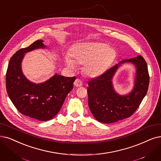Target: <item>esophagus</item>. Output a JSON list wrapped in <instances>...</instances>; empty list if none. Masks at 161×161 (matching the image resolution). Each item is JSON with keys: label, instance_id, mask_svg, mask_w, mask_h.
I'll return each mask as SVG.
<instances>
[{"label": "esophagus", "instance_id": "obj_1", "mask_svg": "<svg viewBox=\"0 0 161 161\" xmlns=\"http://www.w3.org/2000/svg\"><path fill=\"white\" fill-rule=\"evenodd\" d=\"M74 85L76 86V87H79V86H82V82L80 79H76L74 82Z\"/></svg>", "mask_w": 161, "mask_h": 161}]
</instances>
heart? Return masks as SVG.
<instances>
[{
	"label": "heart",
	"instance_id": "1",
	"mask_svg": "<svg viewBox=\"0 0 161 161\" xmlns=\"http://www.w3.org/2000/svg\"><path fill=\"white\" fill-rule=\"evenodd\" d=\"M114 57V51L108 45L99 42H87L76 46L72 53V58L65 57V63L72 69L77 65H84L85 73L92 76L102 74L111 63Z\"/></svg>",
	"mask_w": 161,
	"mask_h": 161
}]
</instances>
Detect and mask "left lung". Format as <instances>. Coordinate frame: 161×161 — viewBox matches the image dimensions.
Instances as JSON below:
<instances>
[{"mask_svg": "<svg viewBox=\"0 0 161 161\" xmlns=\"http://www.w3.org/2000/svg\"><path fill=\"white\" fill-rule=\"evenodd\" d=\"M127 62L134 64L136 67V80L132 91L121 96L114 91L111 79L121 64ZM149 85L147 65L142 56L121 61L99 76L88 81L87 92L90 110L96 120L104 124L130 118L144 98Z\"/></svg>", "mask_w": 161, "mask_h": 161, "instance_id": "obj_1", "label": "left lung"}]
</instances>
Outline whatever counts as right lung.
<instances>
[{
    "label": "right lung",
    "instance_id": "right-lung-1",
    "mask_svg": "<svg viewBox=\"0 0 161 161\" xmlns=\"http://www.w3.org/2000/svg\"><path fill=\"white\" fill-rule=\"evenodd\" d=\"M45 47L43 41L39 40L16 51L9 61L6 75V91L17 110L42 121L51 119L59 112L76 79L75 76L55 74L47 81L36 84L26 79L21 68L25 53Z\"/></svg>",
    "mask_w": 161,
    "mask_h": 161
}]
</instances>
